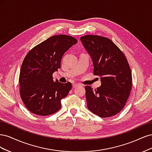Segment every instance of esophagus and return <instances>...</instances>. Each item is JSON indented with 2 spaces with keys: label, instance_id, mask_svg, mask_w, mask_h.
Returning <instances> with one entry per match:
<instances>
[{
  "label": "esophagus",
  "instance_id": "obj_1",
  "mask_svg": "<svg viewBox=\"0 0 152 152\" xmlns=\"http://www.w3.org/2000/svg\"><path fill=\"white\" fill-rule=\"evenodd\" d=\"M79 86V84H76V83H74V84H73V85H72V86H73V88L74 89V88H75V87H77V86Z\"/></svg>",
  "mask_w": 152,
  "mask_h": 152
}]
</instances>
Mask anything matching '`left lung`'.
<instances>
[{
  "instance_id": "1",
  "label": "left lung",
  "mask_w": 152,
  "mask_h": 152,
  "mask_svg": "<svg viewBox=\"0 0 152 152\" xmlns=\"http://www.w3.org/2000/svg\"><path fill=\"white\" fill-rule=\"evenodd\" d=\"M88 53L94 74L101 78L96 89L86 86L88 109L100 117H110L124 107L132 88V74L127 59L111 40L98 35H85L80 39Z\"/></svg>"
}]
</instances>
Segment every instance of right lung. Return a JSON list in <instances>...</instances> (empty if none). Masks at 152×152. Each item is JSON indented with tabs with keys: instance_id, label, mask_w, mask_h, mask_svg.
I'll list each match as a JSON object with an SVG mask.
<instances>
[{
	"instance_id": "right-lung-1",
	"label": "right lung",
	"mask_w": 152,
	"mask_h": 152,
	"mask_svg": "<svg viewBox=\"0 0 152 152\" xmlns=\"http://www.w3.org/2000/svg\"><path fill=\"white\" fill-rule=\"evenodd\" d=\"M77 43L65 35L50 37L36 45L25 56L20 73V96L30 112L46 116L58 112L61 100L72 89V84L53 80V73L61 68L65 53Z\"/></svg>"
}]
</instances>
